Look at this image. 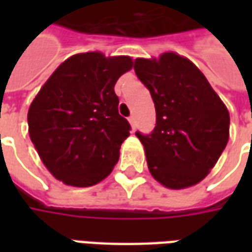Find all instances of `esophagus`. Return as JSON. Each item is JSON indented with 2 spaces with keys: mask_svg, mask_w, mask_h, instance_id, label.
I'll use <instances>...</instances> for the list:
<instances>
[{
  "mask_svg": "<svg viewBox=\"0 0 252 252\" xmlns=\"http://www.w3.org/2000/svg\"><path fill=\"white\" fill-rule=\"evenodd\" d=\"M128 121H129V124H131L132 129H135V128H136V120H135V116H129Z\"/></svg>",
  "mask_w": 252,
  "mask_h": 252,
  "instance_id": "1",
  "label": "esophagus"
}]
</instances>
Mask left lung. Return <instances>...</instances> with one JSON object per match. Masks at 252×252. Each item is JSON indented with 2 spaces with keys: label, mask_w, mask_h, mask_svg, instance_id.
<instances>
[{
  "label": "left lung",
  "mask_w": 252,
  "mask_h": 252,
  "mask_svg": "<svg viewBox=\"0 0 252 252\" xmlns=\"http://www.w3.org/2000/svg\"><path fill=\"white\" fill-rule=\"evenodd\" d=\"M133 68L157 112L154 131L136 132L150 173L170 189L198 184L227 146V106L194 63L178 54L164 52L158 61L137 58Z\"/></svg>",
  "instance_id": "8db88e82"
}]
</instances>
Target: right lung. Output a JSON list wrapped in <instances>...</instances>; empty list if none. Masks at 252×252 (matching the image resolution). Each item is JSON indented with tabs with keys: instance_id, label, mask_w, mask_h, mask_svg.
I'll list each match as a JSON object with an SVG mask.
<instances>
[{
	"instance_id": "obj_1",
	"label": "right lung",
	"mask_w": 252,
	"mask_h": 252,
	"mask_svg": "<svg viewBox=\"0 0 252 252\" xmlns=\"http://www.w3.org/2000/svg\"><path fill=\"white\" fill-rule=\"evenodd\" d=\"M129 57L85 52L68 58L48 78L28 110L30 136L57 180L88 188L106 178L131 126L119 115L117 79Z\"/></svg>"
}]
</instances>
